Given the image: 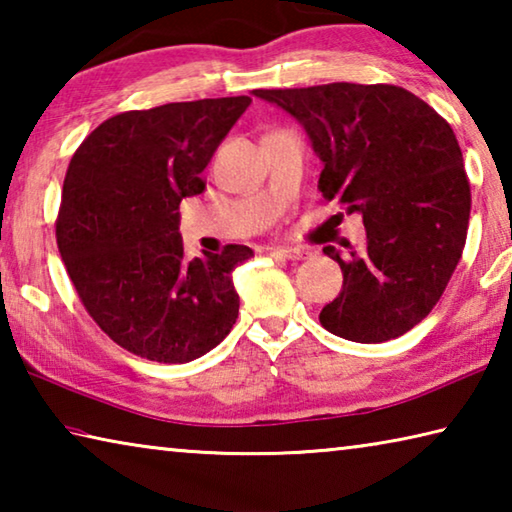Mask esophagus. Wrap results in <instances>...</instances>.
<instances>
[{"mask_svg":"<svg viewBox=\"0 0 512 512\" xmlns=\"http://www.w3.org/2000/svg\"><path fill=\"white\" fill-rule=\"evenodd\" d=\"M271 255L277 259H305L307 250L300 248H271Z\"/></svg>","mask_w":512,"mask_h":512,"instance_id":"esophagus-1","label":"esophagus"}]
</instances>
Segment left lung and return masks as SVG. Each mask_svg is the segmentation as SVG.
Instances as JSON below:
<instances>
[{"instance_id":"1","label":"left lung","mask_w":512,"mask_h":512,"mask_svg":"<svg viewBox=\"0 0 512 512\" xmlns=\"http://www.w3.org/2000/svg\"><path fill=\"white\" fill-rule=\"evenodd\" d=\"M296 117L323 171L318 192L366 225V246L341 257L343 291L320 325L357 343L391 341L429 316L463 255L470 180L452 126L397 85L327 83L255 90Z\"/></svg>"}]
</instances>
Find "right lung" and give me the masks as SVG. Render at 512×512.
<instances>
[{
  "label": "right lung",
  "instance_id": "right-lung-1",
  "mask_svg": "<svg viewBox=\"0 0 512 512\" xmlns=\"http://www.w3.org/2000/svg\"><path fill=\"white\" fill-rule=\"evenodd\" d=\"M250 101L119 112L72 155L56 219L60 257L94 323L137 357L194 361L239 316L232 268L253 250L228 244L189 262L178 205L203 194V169Z\"/></svg>",
  "mask_w": 512,
  "mask_h": 512
}]
</instances>
